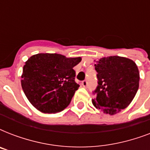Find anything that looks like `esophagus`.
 <instances>
[{
	"label": "esophagus",
	"instance_id": "1",
	"mask_svg": "<svg viewBox=\"0 0 150 150\" xmlns=\"http://www.w3.org/2000/svg\"><path fill=\"white\" fill-rule=\"evenodd\" d=\"M87 84H88V82H87L86 80H84V81H82V85L83 87H86L87 86Z\"/></svg>",
	"mask_w": 150,
	"mask_h": 150
}]
</instances>
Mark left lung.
<instances>
[{
  "mask_svg": "<svg viewBox=\"0 0 150 150\" xmlns=\"http://www.w3.org/2000/svg\"><path fill=\"white\" fill-rule=\"evenodd\" d=\"M98 86L92 103L96 109L110 115L130 104L139 86V72L136 64L124 57L110 56L96 61Z\"/></svg>",
  "mask_w": 150,
  "mask_h": 150,
  "instance_id": "obj_1",
  "label": "left lung"
}]
</instances>
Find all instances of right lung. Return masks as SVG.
I'll return each mask as SVG.
<instances>
[{"mask_svg":"<svg viewBox=\"0 0 150 150\" xmlns=\"http://www.w3.org/2000/svg\"><path fill=\"white\" fill-rule=\"evenodd\" d=\"M82 58L59 54H37L23 66L21 84L27 99L42 113L62 111L70 103L79 85L73 68Z\"/></svg>","mask_w":150,"mask_h":150,"instance_id":"obj_1","label":"right lung"}]
</instances>
